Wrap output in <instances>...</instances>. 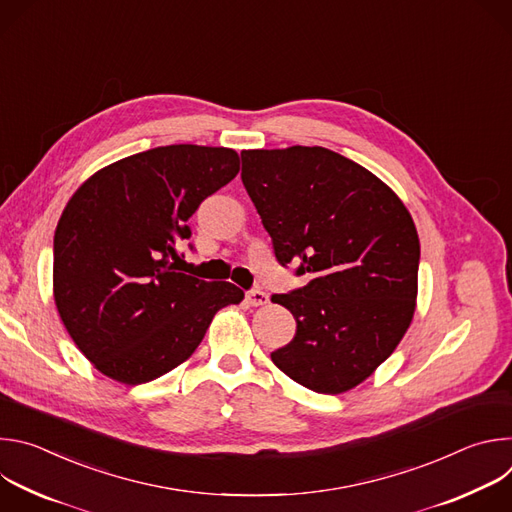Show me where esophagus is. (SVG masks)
Wrapping results in <instances>:
<instances>
[{
	"label": "esophagus",
	"mask_w": 512,
	"mask_h": 512,
	"mask_svg": "<svg viewBox=\"0 0 512 512\" xmlns=\"http://www.w3.org/2000/svg\"><path fill=\"white\" fill-rule=\"evenodd\" d=\"M245 300H247V304L249 306H265L267 302H269V296L265 294V291H261V289H251V291H247L245 294Z\"/></svg>",
	"instance_id": "esophagus-1"
}]
</instances>
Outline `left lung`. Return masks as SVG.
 Masks as SVG:
<instances>
[{
    "label": "left lung",
    "instance_id": "obj_1",
    "mask_svg": "<svg viewBox=\"0 0 512 512\" xmlns=\"http://www.w3.org/2000/svg\"><path fill=\"white\" fill-rule=\"evenodd\" d=\"M241 160L277 261L310 275L304 287L271 298L298 322L294 340L271 360L316 393H344L373 375L411 324L413 218L375 174L318 145L245 150Z\"/></svg>",
    "mask_w": 512,
    "mask_h": 512
}]
</instances>
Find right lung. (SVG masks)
Wrapping results in <instances>:
<instances>
[{
	"label": "right lung",
	"mask_w": 512,
	"mask_h": 512,
	"mask_svg": "<svg viewBox=\"0 0 512 512\" xmlns=\"http://www.w3.org/2000/svg\"><path fill=\"white\" fill-rule=\"evenodd\" d=\"M239 174L229 148L164 145L93 174L54 233V302L79 350L103 375L150 383L182 364L214 314L245 294L180 271L178 239L200 202Z\"/></svg>",
	"instance_id": "right-lung-1"
}]
</instances>
